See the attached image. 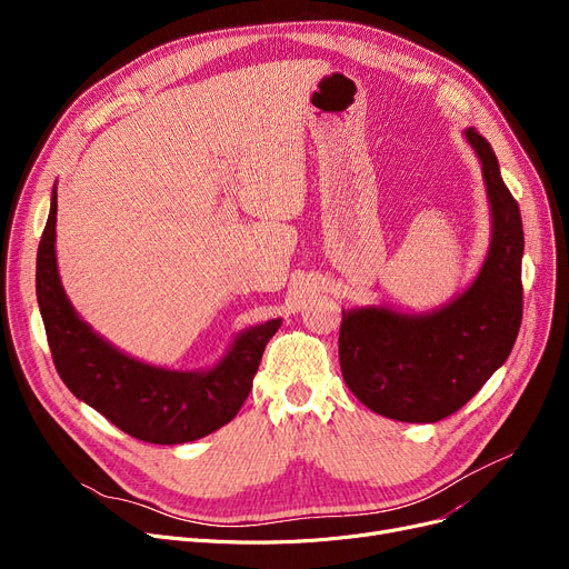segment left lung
<instances>
[{
  "label": "left lung",
  "instance_id": "8db88e82",
  "mask_svg": "<svg viewBox=\"0 0 569 569\" xmlns=\"http://www.w3.org/2000/svg\"><path fill=\"white\" fill-rule=\"evenodd\" d=\"M482 163L491 242L470 286L438 309H343L339 360L348 390L373 412L431 425L466 406L517 341L523 288V226L487 138L463 131Z\"/></svg>",
  "mask_w": 569,
  "mask_h": 569
}]
</instances>
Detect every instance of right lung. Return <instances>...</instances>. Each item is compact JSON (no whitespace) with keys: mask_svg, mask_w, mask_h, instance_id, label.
Masks as SVG:
<instances>
[{"mask_svg":"<svg viewBox=\"0 0 569 569\" xmlns=\"http://www.w3.org/2000/svg\"><path fill=\"white\" fill-rule=\"evenodd\" d=\"M57 184L37 253V300L52 360L69 390L124 433L182 445L228 425L247 401L267 341L281 318L247 327L221 360L198 371L147 365L106 341L73 309L57 269Z\"/></svg>","mask_w":569,"mask_h":569,"instance_id":"right-lung-1","label":"right lung"}]
</instances>
